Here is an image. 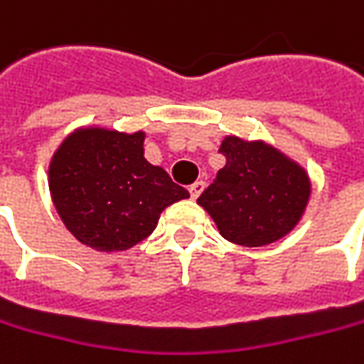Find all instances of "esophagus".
Here are the masks:
<instances>
[{"instance_id": "34e87169", "label": "esophagus", "mask_w": 364, "mask_h": 364, "mask_svg": "<svg viewBox=\"0 0 364 364\" xmlns=\"http://www.w3.org/2000/svg\"><path fill=\"white\" fill-rule=\"evenodd\" d=\"M205 186H207V184H205L203 180L194 182V184L191 186V196H192V198H198V196H200V192L205 191Z\"/></svg>"}]
</instances>
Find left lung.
Returning <instances> with one entry per match:
<instances>
[{
	"label": "left lung",
	"instance_id": "left-lung-1",
	"mask_svg": "<svg viewBox=\"0 0 364 364\" xmlns=\"http://www.w3.org/2000/svg\"><path fill=\"white\" fill-rule=\"evenodd\" d=\"M219 154L228 164L198 196V205L209 210L225 240L260 247L297 225L309 198L307 173L297 164L266 143L237 136H225Z\"/></svg>",
	"mask_w": 364,
	"mask_h": 364
}]
</instances>
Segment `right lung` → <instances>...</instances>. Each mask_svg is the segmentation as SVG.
I'll use <instances>...</instances> for the list:
<instances>
[{"label": "right lung", "mask_w": 364, "mask_h": 364, "mask_svg": "<svg viewBox=\"0 0 364 364\" xmlns=\"http://www.w3.org/2000/svg\"><path fill=\"white\" fill-rule=\"evenodd\" d=\"M143 133L80 129L57 149L48 188L65 228L82 244L129 250L151 235L161 210L191 196L143 157Z\"/></svg>", "instance_id": "right-lung-1"}]
</instances>
